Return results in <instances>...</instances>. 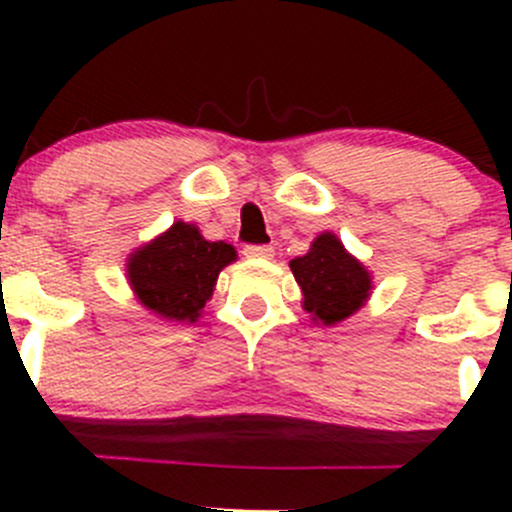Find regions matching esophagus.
I'll return each instance as SVG.
<instances>
[{
  "label": "esophagus",
  "mask_w": 512,
  "mask_h": 512,
  "mask_svg": "<svg viewBox=\"0 0 512 512\" xmlns=\"http://www.w3.org/2000/svg\"><path fill=\"white\" fill-rule=\"evenodd\" d=\"M242 252H245V257H252V260H272V255H275L270 245H247Z\"/></svg>",
  "instance_id": "1"
}]
</instances>
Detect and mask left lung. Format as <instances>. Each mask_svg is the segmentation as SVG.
<instances>
[{
    "label": "left lung",
    "mask_w": 512,
    "mask_h": 512,
    "mask_svg": "<svg viewBox=\"0 0 512 512\" xmlns=\"http://www.w3.org/2000/svg\"><path fill=\"white\" fill-rule=\"evenodd\" d=\"M302 289V309L317 327H334L359 312L371 297V272L344 247L334 232L312 240L307 255L289 262Z\"/></svg>",
    "instance_id": "left-lung-1"
}]
</instances>
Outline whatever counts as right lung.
I'll list each match as a JSON object with an SVG mask.
<instances>
[{
    "label": "right lung",
    "instance_id": "right-lung-1",
    "mask_svg": "<svg viewBox=\"0 0 512 512\" xmlns=\"http://www.w3.org/2000/svg\"><path fill=\"white\" fill-rule=\"evenodd\" d=\"M235 260V247L205 240L198 225L175 220L128 255L126 280L136 302L160 322H198L220 272Z\"/></svg>",
    "mask_w": 512,
    "mask_h": 512
}]
</instances>
